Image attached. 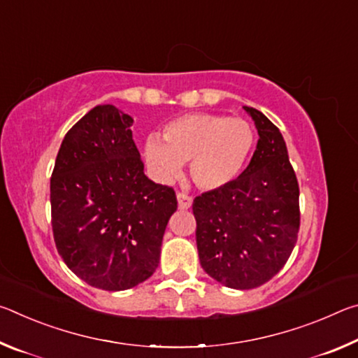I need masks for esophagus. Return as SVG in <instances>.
Masks as SVG:
<instances>
[{
  "label": "esophagus",
  "mask_w": 358,
  "mask_h": 358,
  "mask_svg": "<svg viewBox=\"0 0 358 358\" xmlns=\"http://www.w3.org/2000/svg\"><path fill=\"white\" fill-rule=\"evenodd\" d=\"M177 199H178V207L183 208V210H187L191 207L192 203V197L189 196V194L186 192H178L177 194Z\"/></svg>",
  "instance_id": "obj_1"
}]
</instances>
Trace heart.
Instances as JSON below:
<instances>
[{
    "label": "heart",
    "mask_w": 358,
    "mask_h": 358,
    "mask_svg": "<svg viewBox=\"0 0 358 358\" xmlns=\"http://www.w3.org/2000/svg\"><path fill=\"white\" fill-rule=\"evenodd\" d=\"M164 141L150 136L145 143L148 166L157 178L177 177L189 162V175L202 189H216L243 171L256 143V132L243 118L191 113L171 121Z\"/></svg>",
    "instance_id": "heart-1"
}]
</instances>
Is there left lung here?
Segmentation results:
<instances>
[{
	"label": "left lung",
	"instance_id": "1",
	"mask_svg": "<svg viewBox=\"0 0 358 358\" xmlns=\"http://www.w3.org/2000/svg\"><path fill=\"white\" fill-rule=\"evenodd\" d=\"M245 110L259 132L250 164L238 178L192 202L202 268L241 290L262 286L282 268L300 229V189L286 142L262 112Z\"/></svg>",
	"mask_w": 358,
	"mask_h": 358
}]
</instances>
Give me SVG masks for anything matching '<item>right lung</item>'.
I'll return each mask as SVG.
<instances>
[{"label": "right lung", "instance_id": "right-lung-1", "mask_svg": "<svg viewBox=\"0 0 358 358\" xmlns=\"http://www.w3.org/2000/svg\"><path fill=\"white\" fill-rule=\"evenodd\" d=\"M129 115L98 106L68 131L50 178L52 230L71 271L104 290L137 286L155 273L173 187L143 173Z\"/></svg>", "mask_w": 358, "mask_h": 358}]
</instances>
